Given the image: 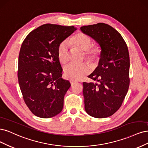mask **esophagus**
<instances>
[{
	"mask_svg": "<svg viewBox=\"0 0 148 148\" xmlns=\"http://www.w3.org/2000/svg\"><path fill=\"white\" fill-rule=\"evenodd\" d=\"M77 82V81H75V80H70V83H71V85H73L74 84H76Z\"/></svg>",
	"mask_w": 148,
	"mask_h": 148,
	"instance_id": "obj_1",
	"label": "esophagus"
}]
</instances>
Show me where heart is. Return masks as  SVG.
Returning <instances> with one entry per match:
<instances>
[{
  "mask_svg": "<svg viewBox=\"0 0 148 148\" xmlns=\"http://www.w3.org/2000/svg\"><path fill=\"white\" fill-rule=\"evenodd\" d=\"M69 44L85 51L84 54L88 61L92 63L97 62L101 55V48L99 45H92V39L83 32H78L69 40ZM57 56L60 62L65 64L69 58V51L67 44L63 42L59 44L57 49ZM90 67L87 63L76 64L69 63L64 68L66 77L73 80H79L88 74Z\"/></svg>",
  "mask_w": 148,
  "mask_h": 148,
  "instance_id": "b5f03b06",
  "label": "heart"
}]
</instances>
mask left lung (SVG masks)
Instances as JSON below:
<instances>
[{
    "instance_id": "obj_1",
    "label": "left lung",
    "mask_w": 148,
    "mask_h": 148,
    "mask_svg": "<svg viewBox=\"0 0 148 148\" xmlns=\"http://www.w3.org/2000/svg\"><path fill=\"white\" fill-rule=\"evenodd\" d=\"M80 30L101 48L98 66L88 75L98 83H83L85 110L93 117H108L120 108L129 87L128 47L120 33L107 24L84 26Z\"/></svg>"
}]
</instances>
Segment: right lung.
<instances>
[{
  "label": "right lung",
  "mask_w": 148,
  "mask_h": 148,
  "mask_svg": "<svg viewBox=\"0 0 148 148\" xmlns=\"http://www.w3.org/2000/svg\"><path fill=\"white\" fill-rule=\"evenodd\" d=\"M75 30L74 26L45 24L31 31L22 43L18 82L24 101L37 117H54L63 108L71 84L61 78L63 69L57 49Z\"/></svg>",
  "instance_id": "right-lung-1"
}]
</instances>
